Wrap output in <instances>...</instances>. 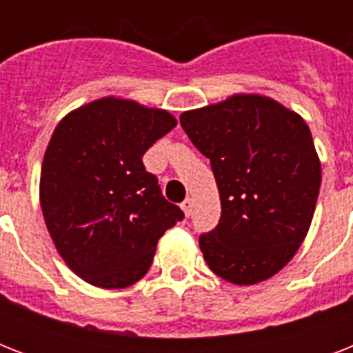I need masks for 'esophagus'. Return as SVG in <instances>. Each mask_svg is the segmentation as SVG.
<instances>
[{
  "instance_id": "obj_1",
  "label": "esophagus",
  "mask_w": 353,
  "mask_h": 353,
  "mask_svg": "<svg viewBox=\"0 0 353 353\" xmlns=\"http://www.w3.org/2000/svg\"><path fill=\"white\" fill-rule=\"evenodd\" d=\"M192 207H194V203H192V199H190V198H187L185 201H183L181 209H183V212H185V216L192 214Z\"/></svg>"
}]
</instances>
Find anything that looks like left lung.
<instances>
[{"label":"left lung","mask_w":353,"mask_h":353,"mask_svg":"<svg viewBox=\"0 0 353 353\" xmlns=\"http://www.w3.org/2000/svg\"><path fill=\"white\" fill-rule=\"evenodd\" d=\"M179 122L210 159L220 190V221L199 236L205 262L232 284L271 279L295 256L317 205L321 163L310 128L260 95H234Z\"/></svg>","instance_id":"obj_1"}]
</instances>
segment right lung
<instances>
[{
	"instance_id": "obj_1",
	"label": "right lung",
	"mask_w": 353,
	"mask_h": 353,
	"mask_svg": "<svg viewBox=\"0 0 353 353\" xmlns=\"http://www.w3.org/2000/svg\"><path fill=\"white\" fill-rule=\"evenodd\" d=\"M165 110L101 99L74 110L43 155L40 203L60 256L80 279L121 290L143 279L166 229L185 218L143 155L176 126Z\"/></svg>"
}]
</instances>
